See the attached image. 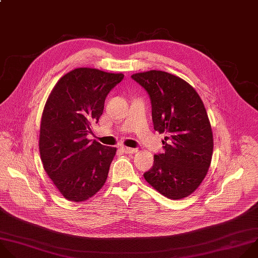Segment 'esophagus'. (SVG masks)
<instances>
[{"label": "esophagus", "instance_id": "34e87169", "mask_svg": "<svg viewBox=\"0 0 258 258\" xmlns=\"http://www.w3.org/2000/svg\"><path fill=\"white\" fill-rule=\"evenodd\" d=\"M121 149L125 153H135V152H137L136 148H131V147H127V146H121Z\"/></svg>", "mask_w": 258, "mask_h": 258}]
</instances>
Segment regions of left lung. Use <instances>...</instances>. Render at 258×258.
<instances>
[{"label":"left lung","mask_w":258,"mask_h":258,"mask_svg":"<svg viewBox=\"0 0 258 258\" xmlns=\"http://www.w3.org/2000/svg\"><path fill=\"white\" fill-rule=\"evenodd\" d=\"M131 77L149 95L154 130L167 133L165 152L154 154L144 179L168 198L187 197L212 162L214 139L207 110L195 89L178 76L151 70Z\"/></svg>","instance_id":"obj_1"}]
</instances>
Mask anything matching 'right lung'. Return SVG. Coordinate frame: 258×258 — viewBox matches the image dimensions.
I'll return each instance as SVG.
<instances>
[{"label":"right lung","instance_id":"1","mask_svg":"<svg viewBox=\"0 0 258 258\" xmlns=\"http://www.w3.org/2000/svg\"><path fill=\"white\" fill-rule=\"evenodd\" d=\"M124 78L92 68L65 74L42 112L39 152L43 169L70 201H84L105 184L116 147L86 138L104 112L109 92Z\"/></svg>","mask_w":258,"mask_h":258}]
</instances>
